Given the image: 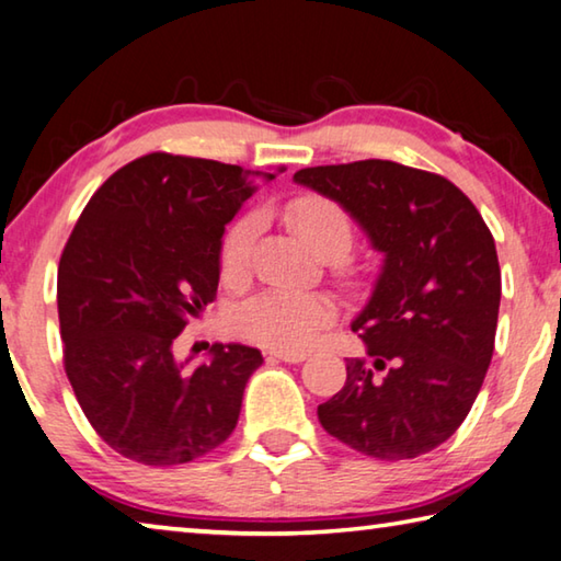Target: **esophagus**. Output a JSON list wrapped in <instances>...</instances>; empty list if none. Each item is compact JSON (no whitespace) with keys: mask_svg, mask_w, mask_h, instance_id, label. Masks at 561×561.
<instances>
[{"mask_svg":"<svg viewBox=\"0 0 561 561\" xmlns=\"http://www.w3.org/2000/svg\"><path fill=\"white\" fill-rule=\"evenodd\" d=\"M270 358H279L284 364H301L307 354L304 351H270Z\"/></svg>","mask_w":561,"mask_h":561,"instance_id":"34e87169","label":"esophagus"}]
</instances>
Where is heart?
<instances>
[{"mask_svg":"<svg viewBox=\"0 0 561 561\" xmlns=\"http://www.w3.org/2000/svg\"><path fill=\"white\" fill-rule=\"evenodd\" d=\"M287 222L321 257H346L354 242V225L346 210L321 195H304L284 210ZM260 220L242 217L227 230L220 250V270L225 282H240L250 264V250L257 237ZM334 321V304L321 294H301L287 289H267L247 299L232 311L230 327L237 336L252 344L277 351H304L314 346Z\"/></svg>","mask_w":561,"mask_h":561,"instance_id":"obj_1","label":"heart"}]
</instances>
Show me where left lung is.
<instances>
[{
    "label": "left lung",
    "instance_id": "left-lung-1",
    "mask_svg": "<svg viewBox=\"0 0 561 561\" xmlns=\"http://www.w3.org/2000/svg\"><path fill=\"white\" fill-rule=\"evenodd\" d=\"M294 183L339 203L383 254L351 329L366 344L319 423L378 460L431 453L460 428L495 348V240L462 190L393 160L304 168Z\"/></svg>",
    "mask_w": 561,
    "mask_h": 561
}]
</instances>
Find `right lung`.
Masks as SVG:
<instances>
[{
  "label": "right lung",
  "instance_id": "right-lung-1",
  "mask_svg": "<svg viewBox=\"0 0 561 561\" xmlns=\"http://www.w3.org/2000/svg\"><path fill=\"white\" fill-rule=\"evenodd\" d=\"M272 173L150 153L116 170L59 262L64 366L89 423L123 458L180 465L230 438L257 348L213 344L203 364L173 341L220 282L225 225Z\"/></svg>",
  "mask_w": 561,
  "mask_h": 561
}]
</instances>
